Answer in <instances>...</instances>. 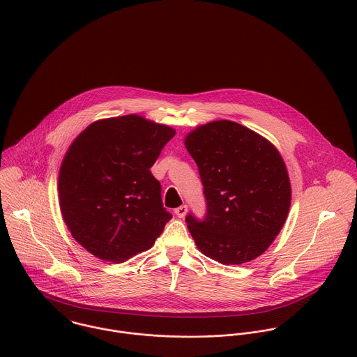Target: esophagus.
<instances>
[{
	"label": "esophagus",
	"mask_w": 357,
	"mask_h": 357,
	"mask_svg": "<svg viewBox=\"0 0 357 357\" xmlns=\"http://www.w3.org/2000/svg\"><path fill=\"white\" fill-rule=\"evenodd\" d=\"M187 206L185 204H183V206H180V207H177L176 210H174V213L177 214V217H180V218H184L185 217V214H187Z\"/></svg>",
	"instance_id": "esophagus-1"
}]
</instances>
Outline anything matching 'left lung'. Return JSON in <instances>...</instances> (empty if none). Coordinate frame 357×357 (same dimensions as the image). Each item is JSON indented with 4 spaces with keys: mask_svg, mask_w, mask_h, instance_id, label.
<instances>
[{
    "mask_svg": "<svg viewBox=\"0 0 357 357\" xmlns=\"http://www.w3.org/2000/svg\"><path fill=\"white\" fill-rule=\"evenodd\" d=\"M185 149L198 165L207 214L187 215L202 255L241 265L262 255L283 228L291 185L278 149L234 121H211L191 130Z\"/></svg>",
    "mask_w": 357,
    "mask_h": 357,
    "instance_id": "8db88e82",
    "label": "left lung"
}]
</instances>
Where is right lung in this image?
<instances>
[{"mask_svg": "<svg viewBox=\"0 0 357 357\" xmlns=\"http://www.w3.org/2000/svg\"><path fill=\"white\" fill-rule=\"evenodd\" d=\"M176 135L130 114L99 119L70 144L59 172V206L73 238L119 264L153 248L172 218L150 167Z\"/></svg>", "mask_w": 357, "mask_h": 357, "instance_id": "right-lung-1", "label": "right lung"}]
</instances>
